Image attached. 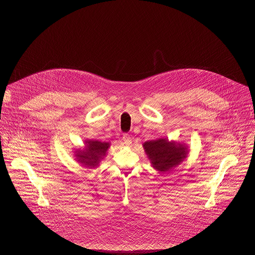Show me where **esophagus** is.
Masks as SVG:
<instances>
[{"instance_id": "1", "label": "esophagus", "mask_w": 255, "mask_h": 255, "mask_svg": "<svg viewBox=\"0 0 255 255\" xmlns=\"http://www.w3.org/2000/svg\"><path fill=\"white\" fill-rule=\"evenodd\" d=\"M123 140H124V143L127 146L131 145V136L128 133H125L124 136H123Z\"/></svg>"}]
</instances>
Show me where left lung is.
Wrapping results in <instances>:
<instances>
[{
	"label": "left lung",
	"instance_id": "1",
	"mask_svg": "<svg viewBox=\"0 0 255 255\" xmlns=\"http://www.w3.org/2000/svg\"><path fill=\"white\" fill-rule=\"evenodd\" d=\"M143 147L153 167L160 172L169 171L179 165L186 156L185 147L163 138L147 141Z\"/></svg>",
	"mask_w": 255,
	"mask_h": 255
}]
</instances>
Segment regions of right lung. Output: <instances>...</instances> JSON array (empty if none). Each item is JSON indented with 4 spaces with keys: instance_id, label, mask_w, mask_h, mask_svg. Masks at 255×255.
<instances>
[{
    "instance_id": "1",
    "label": "right lung",
    "mask_w": 255,
    "mask_h": 255,
    "mask_svg": "<svg viewBox=\"0 0 255 255\" xmlns=\"http://www.w3.org/2000/svg\"><path fill=\"white\" fill-rule=\"evenodd\" d=\"M87 149L84 152L77 153L76 155L79 157V161L83 163L85 166L94 168L98 165L99 161L103 159L106 155V151L109 148V143L101 142V141H88Z\"/></svg>"
}]
</instances>
